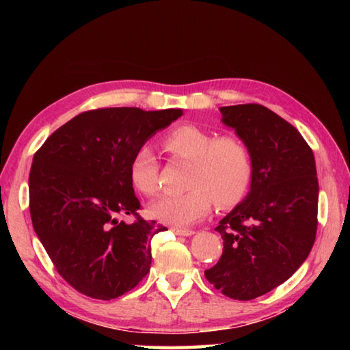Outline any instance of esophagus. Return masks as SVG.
Segmentation results:
<instances>
[{"label": "esophagus", "instance_id": "esophagus-1", "mask_svg": "<svg viewBox=\"0 0 350 350\" xmlns=\"http://www.w3.org/2000/svg\"><path fill=\"white\" fill-rule=\"evenodd\" d=\"M173 232L176 234H179V236H191V234H194L193 230H187V228H173Z\"/></svg>", "mask_w": 350, "mask_h": 350}]
</instances>
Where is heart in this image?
<instances>
[{"label":"heart","instance_id":"b5f03b06","mask_svg":"<svg viewBox=\"0 0 350 350\" xmlns=\"http://www.w3.org/2000/svg\"><path fill=\"white\" fill-rule=\"evenodd\" d=\"M171 156L193 162L189 191L165 194L148 206V215L171 227H187L210 211L213 199L221 208L241 202L253 176L252 154L238 135H219L198 125H182L163 137ZM135 189L152 196L161 188V162L151 146L142 145L129 162Z\"/></svg>","mask_w":350,"mask_h":350}]
</instances>
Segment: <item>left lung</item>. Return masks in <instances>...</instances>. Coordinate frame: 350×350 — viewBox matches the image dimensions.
Listing matches in <instances>:
<instances>
[{"instance_id": "1", "label": "left lung", "mask_w": 350, "mask_h": 350, "mask_svg": "<svg viewBox=\"0 0 350 350\" xmlns=\"http://www.w3.org/2000/svg\"><path fill=\"white\" fill-rule=\"evenodd\" d=\"M219 111L250 150L253 176L245 199L215 228L224 250L205 278L228 298L248 301L286 282L309 256L318 225L315 157L298 129L262 105Z\"/></svg>"}]
</instances>
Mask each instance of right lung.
I'll list each match as a JSON object with an SVG mask.
<instances>
[{
    "label": "right lung",
    "instance_id": "1",
    "mask_svg": "<svg viewBox=\"0 0 350 350\" xmlns=\"http://www.w3.org/2000/svg\"><path fill=\"white\" fill-rule=\"evenodd\" d=\"M182 109L103 108L64 123L35 152L29 208L58 273L80 293L114 299L144 280L152 236L167 230L139 216L129 162ZM133 214L134 223L122 221Z\"/></svg>",
    "mask_w": 350,
    "mask_h": 350
}]
</instances>
